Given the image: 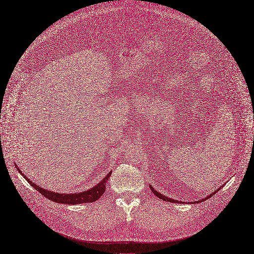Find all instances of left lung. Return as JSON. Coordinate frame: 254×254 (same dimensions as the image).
Instances as JSON below:
<instances>
[{"instance_id":"1","label":"left lung","mask_w":254,"mask_h":254,"mask_svg":"<svg viewBox=\"0 0 254 254\" xmlns=\"http://www.w3.org/2000/svg\"><path fill=\"white\" fill-rule=\"evenodd\" d=\"M150 188H151V190H152V192L154 193V194L156 195V196H158L159 198H161V199H163V200H165V201H171V202H179V200H175V199H172V198H168V197H166V196H164V195H162V194H160L159 192H157L152 186H150ZM218 191V190H217ZM217 191H215L214 193H212V194H210L209 196H207L206 198H203V199H201V200H199V201H203V200H206V199H208V198H210L211 196H213V194H215V193L217 192Z\"/></svg>"}]
</instances>
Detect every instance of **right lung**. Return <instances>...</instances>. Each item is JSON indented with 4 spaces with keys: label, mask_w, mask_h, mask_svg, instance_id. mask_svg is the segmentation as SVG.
Returning a JSON list of instances; mask_svg holds the SVG:
<instances>
[{
    "label": "right lung",
    "mask_w": 254,
    "mask_h": 254,
    "mask_svg": "<svg viewBox=\"0 0 254 254\" xmlns=\"http://www.w3.org/2000/svg\"><path fill=\"white\" fill-rule=\"evenodd\" d=\"M16 167H17V165H16ZM17 170H18V167H17ZM19 173L21 174L20 171H19ZM111 175H112V172L108 173L107 176L102 179L101 182L98 185H96L95 187H93V188H91L87 191L80 192V193H72V194H69V193H68V194H65V193L63 194V193H55V192H52V191H47L46 189H43V188L39 187L36 183L32 182V181H30L26 176H23V175L22 176L25 177V179L31 184V186H33L36 190L39 191L41 194L44 195L46 198L51 199L55 202H59V203L78 204V203H83V202H92V201L99 199L101 197V195L104 193V191H105L106 182H107L108 178L111 177Z\"/></svg>",
    "instance_id": "obj_1"
}]
</instances>
